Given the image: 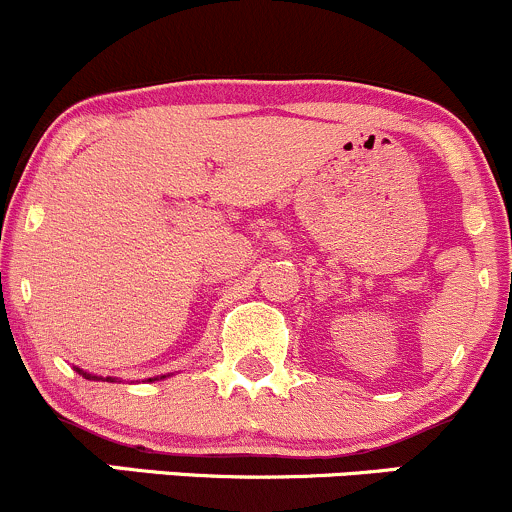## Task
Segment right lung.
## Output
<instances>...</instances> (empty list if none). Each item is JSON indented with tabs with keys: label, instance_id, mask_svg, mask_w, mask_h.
<instances>
[{
	"label": "right lung",
	"instance_id": "right-lung-1",
	"mask_svg": "<svg viewBox=\"0 0 512 512\" xmlns=\"http://www.w3.org/2000/svg\"><path fill=\"white\" fill-rule=\"evenodd\" d=\"M78 370L80 375H83L85 380H107V383H115L117 378H102V375H93V373H85V370H80V368H75ZM161 378H166V375H161ZM152 380H159V378H149V383H152Z\"/></svg>",
	"mask_w": 512,
	"mask_h": 512
}]
</instances>
